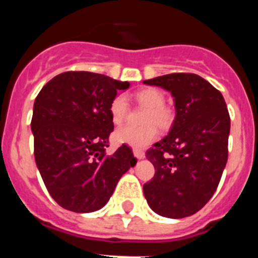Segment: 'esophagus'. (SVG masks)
Returning <instances> with one entry per match:
<instances>
[{
    "label": "esophagus",
    "instance_id": "obj_1",
    "mask_svg": "<svg viewBox=\"0 0 258 258\" xmlns=\"http://www.w3.org/2000/svg\"><path fill=\"white\" fill-rule=\"evenodd\" d=\"M133 154L137 159H145V152L142 150H138V149H134L133 150Z\"/></svg>",
    "mask_w": 258,
    "mask_h": 258
}]
</instances>
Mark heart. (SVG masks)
I'll list each match as a JSON object with an SVG mask.
<instances>
[{"label": "heart", "instance_id": "1", "mask_svg": "<svg viewBox=\"0 0 258 258\" xmlns=\"http://www.w3.org/2000/svg\"><path fill=\"white\" fill-rule=\"evenodd\" d=\"M136 99L141 106L147 108L142 117V121L146 124L140 126H134V125L120 126L113 133V138L117 143L141 149L156 140L157 129L153 122L161 129H165L172 124L173 116L170 109L165 107V95L157 89L149 88L140 90L136 94ZM109 112L115 124H121L127 113L126 98L124 95H117L111 102Z\"/></svg>", "mask_w": 258, "mask_h": 258}]
</instances>
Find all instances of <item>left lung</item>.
<instances>
[{"instance_id":"8db88e82","label":"left lung","mask_w":258,"mask_h":258,"mask_svg":"<svg viewBox=\"0 0 258 258\" xmlns=\"http://www.w3.org/2000/svg\"><path fill=\"white\" fill-rule=\"evenodd\" d=\"M174 98L175 118L168 136L147 150L154 178L143 194L155 213L183 218L206 206L226 166L230 116L221 92L195 74L145 80Z\"/></svg>"}]
</instances>
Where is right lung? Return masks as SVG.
Returning <instances> with one entry per match:
<instances>
[{"instance_id":"right-lung-1","label":"right lung","mask_w":258,"mask_h":258,"mask_svg":"<svg viewBox=\"0 0 258 258\" xmlns=\"http://www.w3.org/2000/svg\"><path fill=\"white\" fill-rule=\"evenodd\" d=\"M129 85L104 75L70 71L38 93L31 121L36 164L51 198L64 209H101L121 175L137 164L126 145L106 154L113 132L109 106Z\"/></svg>"}]
</instances>
